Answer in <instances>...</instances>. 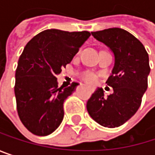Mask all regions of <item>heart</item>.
<instances>
[{
  "mask_svg": "<svg viewBox=\"0 0 155 155\" xmlns=\"http://www.w3.org/2000/svg\"><path fill=\"white\" fill-rule=\"evenodd\" d=\"M82 78H83L84 81H86L88 82H94L96 81V79H97V76H96L95 74L87 71V72H84L82 74Z\"/></svg>",
  "mask_w": 155,
  "mask_h": 155,
  "instance_id": "b5f03b06",
  "label": "heart"
}]
</instances>
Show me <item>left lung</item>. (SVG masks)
Segmentation results:
<instances>
[{"mask_svg": "<svg viewBox=\"0 0 155 155\" xmlns=\"http://www.w3.org/2000/svg\"><path fill=\"white\" fill-rule=\"evenodd\" d=\"M108 47L115 55L112 74L106 83L114 92L104 96L98 88L87 101L90 116L105 127H117L138 110L150 73L149 56L143 44L125 29L113 28L91 32Z\"/></svg>", "mask_w": 155, "mask_h": 155, "instance_id": "left-lung-1", "label": "left lung"}]
</instances>
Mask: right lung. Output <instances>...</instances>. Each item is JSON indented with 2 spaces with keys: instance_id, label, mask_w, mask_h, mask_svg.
Listing matches in <instances>:
<instances>
[{
  "instance_id": "add662e5",
  "label": "right lung",
  "mask_w": 155,
  "mask_h": 155,
  "mask_svg": "<svg viewBox=\"0 0 155 155\" xmlns=\"http://www.w3.org/2000/svg\"><path fill=\"white\" fill-rule=\"evenodd\" d=\"M90 36L89 31L47 29L24 47L16 69L14 92L19 119L32 134L47 136L60 126L64 101L78 83L59 88L55 76L71 63Z\"/></svg>"
}]
</instances>
